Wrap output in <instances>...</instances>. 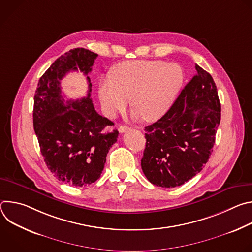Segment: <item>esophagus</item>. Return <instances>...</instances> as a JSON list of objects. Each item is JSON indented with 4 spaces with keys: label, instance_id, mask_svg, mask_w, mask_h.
<instances>
[{
    "label": "esophagus",
    "instance_id": "34e87169",
    "mask_svg": "<svg viewBox=\"0 0 252 252\" xmlns=\"http://www.w3.org/2000/svg\"><path fill=\"white\" fill-rule=\"evenodd\" d=\"M130 129H131V128H130V127H128V126H121L119 127V131H120L121 133L126 132V131L130 130Z\"/></svg>",
    "mask_w": 252,
    "mask_h": 252
}]
</instances>
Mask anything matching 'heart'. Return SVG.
Wrapping results in <instances>:
<instances>
[{
    "instance_id": "b5f03b06",
    "label": "heart",
    "mask_w": 252,
    "mask_h": 252,
    "mask_svg": "<svg viewBox=\"0 0 252 252\" xmlns=\"http://www.w3.org/2000/svg\"><path fill=\"white\" fill-rule=\"evenodd\" d=\"M183 82V69L175 63L129 61L113 68L110 81H100L98 97L107 117L125 111L130 100L135 117L156 122L169 110Z\"/></svg>"
}]
</instances>
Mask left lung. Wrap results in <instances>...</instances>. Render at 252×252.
<instances>
[{"label": "left lung", "mask_w": 252, "mask_h": 252, "mask_svg": "<svg viewBox=\"0 0 252 252\" xmlns=\"http://www.w3.org/2000/svg\"><path fill=\"white\" fill-rule=\"evenodd\" d=\"M197 74L158 122L146 126L141 169L157 187L175 188L196 175L207 162L220 123L221 106L212 77Z\"/></svg>", "instance_id": "8db88e82"}]
</instances>
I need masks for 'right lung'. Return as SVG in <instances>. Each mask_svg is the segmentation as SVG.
<instances>
[{"mask_svg":"<svg viewBox=\"0 0 252 252\" xmlns=\"http://www.w3.org/2000/svg\"><path fill=\"white\" fill-rule=\"evenodd\" d=\"M96 57L84 48L61 56L41 77L33 97V129L45 162L59 181L74 187L99 178L106 155L119 136L118 129L103 131L114 123L95 112L91 98L88 75ZM78 69L87 76V96L64 101L60 81L68 71Z\"/></svg>","mask_w":252,"mask_h":252,"instance_id":"obj_1","label":"right lung"}]
</instances>
